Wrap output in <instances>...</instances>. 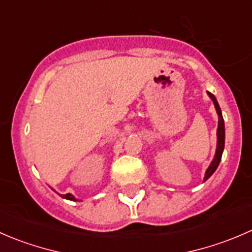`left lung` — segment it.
<instances>
[{"label": "left lung", "mask_w": 252, "mask_h": 252, "mask_svg": "<svg viewBox=\"0 0 252 252\" xmlns=\"http://www.w3.org/2000/svg\"><path fill=\"white\" fill-rule=\"evenodd\" d=\"M207 95L210 96L211 100L213 101V105H215L216 111H217L218 114V128H217V147H216V154L215 157H213L212 162L210 163L208 168L206 169V173L204 177V182L208 179L215 171L217 169L218 164H220V158H222V154H223V150H224V139H225V129H224V121H223V116H222V111H220V105L217 102V98L215 97V95L207 91Z\"/></svg>", "instance_id": "1"}]
</instances>
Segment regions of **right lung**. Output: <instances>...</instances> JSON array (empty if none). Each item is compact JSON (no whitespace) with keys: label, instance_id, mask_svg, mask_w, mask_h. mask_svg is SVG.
Masks as SVG:
<instances>
[{"label":"right lung","instance_id":"add662e5","mask_svg":"<svg viewBox=\"0 0 252 252\" xmlns=\"http://www.w3.org/2000/svg\"><path fill=\"white\" fill-rule=\"evenodd\" d=\"M61 197H63V199L70 200V201H78V199H75V197L73 196L72 194H65V195H61Z\"/></svg>","mask_w":252,"mask_h":252}]
</instances>
